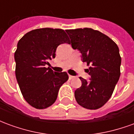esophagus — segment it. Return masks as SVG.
Returning <instances> with one entry per match:
<instances>
[{
  "mask_svg": "<svg viewBox=\"0 0 134 134\" xmlns=\"http://www.w3.org/2000/svg\"><path fill=\"white\" fill-rule=\"evenodd\" d=\"M74 77H74V76H72V75H69V79H70V80H72V79H73L74 78Z\"/></svg>",
  "mask_w": 134,
  "mask_h": 134,
  "instance_id": "1",
  "label": "esophagus"
}]
</instances>
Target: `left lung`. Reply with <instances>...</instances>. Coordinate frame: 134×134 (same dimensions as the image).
<instances>
[{
	"instance_id": "obj_1",
	"label": "left lung",
	"mask_w": 134,
	"mask_h": 134,
	"mask_svg": "<svg viewBox=\"0 0 134 134\" xmlns=\"http://www.w3.org/2000/svg\"><path fill=\"white\" fill-rule=\"evenodd\" d=\"M74 49L82 54V60L87 62V72L90 80L80 77L81 87L75 91L77 103L85 108L98 109L112 96L121 75V57L117 44L108 36L90 28L68 29Z\"/></svg>"
}]
</instances>
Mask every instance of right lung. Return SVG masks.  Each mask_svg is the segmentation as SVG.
<instances>
[{"instance_id":"right-lung-1","label":"right lung","mask_w":134,"mask_h":134,"mask_svg":"<svg viewBox=\"0 0 134 134\" xmlns=\"http://www.w3.org/2000/svg\"><path fill=\"white\" fill-rule=\"evenodd\" d=\"M70 43L63 29L44 28L28 32L18 42L14 54L16 77L24 98L37 109L51 106L59 88L69 78L66 72H56L48 60L55 57L59 44Z\"/></svg>"}]
</instances>
